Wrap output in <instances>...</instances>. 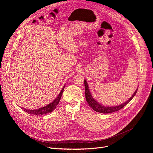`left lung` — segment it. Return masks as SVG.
<instances>
[{"label": "left lung", "mask_w": 153, "mask_h": 153, "mask_svg": "<svg viewBox=\"0 0 153 153\" xmlns=\"http://www.w3.org/2000/svg\"><path fill=\"white\" fill-rule=\"evenodd\" d=\"M84 83H85V97H86V100L88 102V105L90 106L92 108L93 110L96 112H99L100 113H103V114H108V113H111L113 112H116L117 111H119L120 109H122L123 106H125L126 105H127L131 100H132V99L136 95L138 88L136 89V91L134 93L133 96L131 97L126 102L119 105L116 106H104L102 104H100L98 102H97L92 96L90 89H89V86L88 85V83H87L86 80L85 79L84 80Z\"/></svg>", "instance_id": "1"}]
</instances>
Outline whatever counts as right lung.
Listing matches in <instances>:
<instances>
[{
  "instance_id": "add662e5",
  "label": "right lung",
  "mask_w": 153,
  "mask_h": 153,
  "mask_svg": "<svg viewBox=\"0 0 153 153\" xmlns=\"http://www.w3.org/2000/svg\"><path fill=\"white\" fill-rule=\"evenodd\" d=\"M64 88H65V85L63 86L62 90L60 91V93L57 96V97L51 103H49L48 105H47L45 106L40 108L39 109H37V110H28V109L24 108H22V110H24V111H25L26 113H27L30 114H31V115L32 114L33 115V114L34 115H43L45 114L51 113L53 110H55L58 103H59L61 97L62 96V93L63 92Z\"/></svg>"
}]
</instances>
